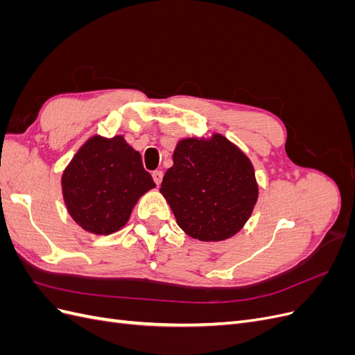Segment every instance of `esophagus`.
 <instances>
[{
  "instance_id": "1",
  "label": "esophagus",
  "mask_w": 355,
  "mask_h": 355,
  "mask_svg": "<svg viewBox=\"0 0 355 355\" xmlns=\"http://www.w3.org/2000/svg\"><path fill=\"white\" fill-rule=\"evenodd\" d=\"M153 179H154V182H155L157 185H159V184H161V180H163V171L155 170L154 173H153Z\"/></svg>"
}]
</instances>
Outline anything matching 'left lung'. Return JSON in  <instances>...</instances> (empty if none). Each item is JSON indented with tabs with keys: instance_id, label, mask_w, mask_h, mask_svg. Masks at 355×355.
Wrapping results in <instances>:
<instances>
[{
	"instance_id": "8db88e82",
	"label": "left lung",
	"mask_w": 355,
	"mask_h": 355,
	"mask_svg": "<svg viewBox=\"0 0 355 355\" xmlns=\"http://www.w3.org/2000/svg\"><path fill=\"white\" fill-rule=\"evenodd\" d=\"M159 191L179 227L200 241L237 234L257 200L252 163L220 135L210 141H180Z\"/></svg>"
}]
</instances>
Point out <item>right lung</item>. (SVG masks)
Returning <instances> with one entry per match:
<instances>
[{"label":"right lung","mask_w":355,"mask_h":355,"mask_svg":"<svg viewBox=\"0 0 355 355\" xmlns=\"http://www.w3.org/2000/svg\"><path fill=\"white\" fill-rule=\"evenodd\" d=\"M154 187L141 154L121 136L92 137L62 176L72 219L83 230L103 235L123 228L139 197Z\"/></svg>","instance_id":"obj_1"}]
</instances>
